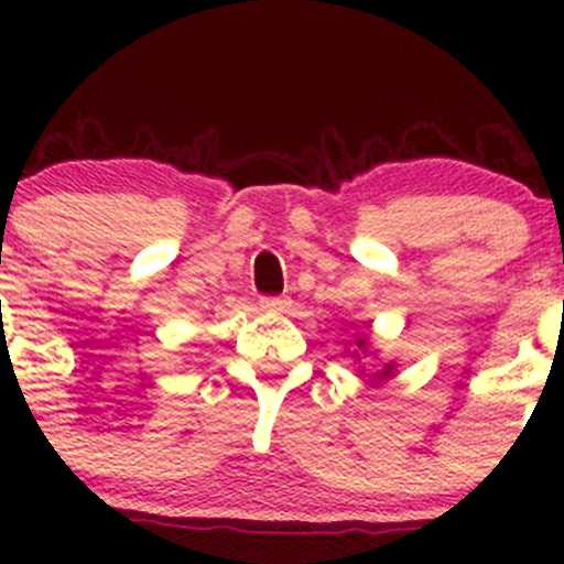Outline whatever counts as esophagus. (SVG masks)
I'll return each mask as SVG.
<instances>
[{
  "label": "esophagus",
  "instance_id": "34e87169",
  "mask_svg": "<svg viewBox=\"0 0 564 564\" xmlns=\"http://www.w3.org/2000/svg\"><path fill=\"white\" fill-rule=\"evenodd\" d=\"M261 308L270 311V314H283L289 308V300L286 297H264L261 300Z\"/></svg>",
  "mask_w": 564,
  "mask_h": 564
}]
</instances>
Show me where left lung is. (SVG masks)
Here are the masks:
<instances>
[{"mask_svg":"<svg viewBox=\"0 0 564 564\" xmlns=\"http://www.w3.org/2000/svg\"><path fill=\"white\" fill-rule=\"evenodd\" d=\"M349 355H351V360L355 362H360V360H366L368 355H377V351H373V346H371V338H368V335H351V340H349ZM357 373H360V377H366V368H357ZM395 377V362H384V368L382 371H377V373H371V379H368V382H373V384H382V382H388V379H392Z\"/></svg>","mask_w":564,"mask_h":564,"instance_id":"obj_1","label":"left lung"}]
</instances>
